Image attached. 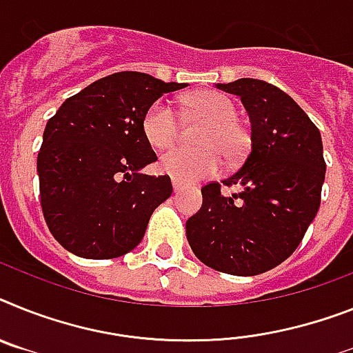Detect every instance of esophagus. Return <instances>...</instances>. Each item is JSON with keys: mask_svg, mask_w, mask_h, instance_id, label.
<instances>
[{"mask_svg": "<svg viewBox=\"0 0 353 353\" xmlns=\"http://www.w3.org/2000/svg\"><path fill=\"white\" fill-rule=\"evenodd\" d=\"M172 186H174V192H176V194H179V192L183 190V185L177 181V179H172Z\"/></svg>", "mask_w": 353, "mask_h": 353, "instance_id": "1", "label": "esophagus"}]
</instances>
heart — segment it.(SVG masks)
Returning a JSON list of instances; mask_svg holds the SVG:
<instances>
[{
	"label": "heart",
	"instance_id": "1",
	"mask_svg": "<svg viewBox=\"0 0 353 353\" xmlns=\"http://www.w3.org/2000/svg\"><path fill=\"white\" fill-rule=\"evenodd\" d=\"M190 112L204 118L208 125L199 136L201 149L174 147L159 158V170L177 181L194 183L213 176L221 167V150L236 158L244 150L245 136L236 125V108L232 100L215 91H199L186 100ZM141 129L154 149H167L179 136V117L172 103L159 99L143 114Z\"/></svg>",
	"mask_w": 353,
	"mask_h": 353
}]
</instances>
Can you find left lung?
Returning <instances> with one entry per match:
<instances>
[{"label":"left lung","instance_id":"8db88e82","mask_svg":"<svg viewBox=\"0 0 353 353\" xmlns=\"http://www.w3.org/2000/svg\"><path fill=\"white\" fill-rule=\"evenodd\" d=\"M236 94L250 114L251 150L242 167L201 188L203 206L186 221V239L204 265L254 276L276 268L300 245L321 203L323 141L307 112L276 85L256 79L215 84Z\"/></svg>","mask_w":353,"mask_h":353}]
</instances>
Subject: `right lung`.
Here are the masks:
<instances>
[{
	"label": "right lung",
	"mask_w": 353,
	"mask_h": 353,
	"mask_svg": "<svg viewBox=\"0 0 353 353\" xmlns=\"http://www.w3.org/2000/svg\"><path fill=\"white\" fill-rule=\"evenodd\" d=\"M188 84L120 71L62 103L46 123L39 156L41 206L55 241L82 259H117L140 244L149 219L170 197L168 176L141 129L145 111Z\"/></svg>",
	"instance_id": "right-lung-1"
}]
</instances>
